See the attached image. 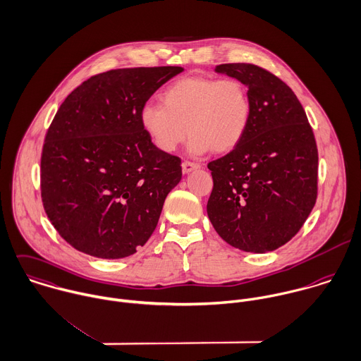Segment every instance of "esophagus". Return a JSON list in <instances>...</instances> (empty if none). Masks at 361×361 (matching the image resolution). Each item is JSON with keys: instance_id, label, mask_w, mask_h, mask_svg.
I'll return each instance as SVG.
<instances>
[{"instance_id": "obj_1", "label": "esophagus", "mask_w": 361, "mask_h": 361, "mask_svg": "<svg viewBox=\"0 0 361 361\" xmlns=\"http://www.w3.org/2000/svg\"><path fill=\"white\" fill-rule=\"evenodd\" d=\"M197 168H200V165L196 164V162H190V161H183L182 162V172L183 173H189V172H192Z\"/></svg>"}]
</instances>
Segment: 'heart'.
Returning <instances> with one entry per match:
<instances>
[{
	"mask_svg": "<svg viewBox=\"0 0 361 361\" xmlns=\"http://www.w3.org/2000/svg\"><path fill=\"white\" fill-rule=\"evenodd\" d=\"M159 101L161 105L142 108L141 124L164 152L175 151L188 131L192 152H228L240 144L249 123V97L235 78L185 77L168 85Z\"/></svg>",
	"mask_w": 361,
	"mask_h": 361,
	"instance_id": "heart-1",
	"label": "heart"
}]
</instances>
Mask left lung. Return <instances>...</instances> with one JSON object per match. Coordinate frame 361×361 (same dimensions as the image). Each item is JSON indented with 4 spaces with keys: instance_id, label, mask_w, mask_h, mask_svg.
Returning a JSON list of instances; mask_svg holds the SVG:
<instances>
[{
    "instance_id": "obj_1",
    "label": "left lung",
    "mask_w": 361,
    "mask_h": 361,
    "mask_svg": "<svg viewBox=\"0 0 361 361\" xmlns=\"http://www.w3.org/2000/svg\"><path fill=\"white\" fill-rule=\"evenodd\" d=\"M247 87L250 115L240 144L209 162V219L217 234L245 252H270L291 240L318 195V148L293 90L247 63L216 67Z\"/></svg>"
}]
</instances>
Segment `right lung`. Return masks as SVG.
<instances>
[{"label":"right lung","instance_id":"add662e5","mask_svg":"<svg viewBox=\"0 0 361 361\" xmlns=\"http://www.w3.org/2000/svg\"><path fill=\"white\" fill-rule=\"evenodd\" d=\"M182 67L118 68L77 87L51 121L40 159L44 212L73 247L130 256L154 233L180 158L157 148L141 124L151 95Z\"/></svg>","mask_w":361,"mask_h":361}]
</instances>
